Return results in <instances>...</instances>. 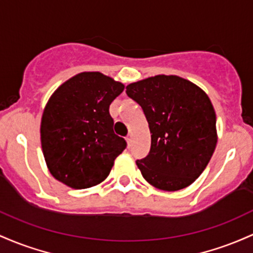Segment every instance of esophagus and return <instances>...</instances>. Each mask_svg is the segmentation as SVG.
<instances>
[{"label":"esophagus","mask_w":253,"mask_h":253,"mask_svg":"<svg viewBox=\"0 0 253 253\" xmlns=\"http://www.w3.org/2000/svg\"><path fill=\"white\" fill-rule=\"evenodd\" d=\"M126 143L129 144V146H130V144H131V141H132V137H131V135H127L126 137Z\"/></svg>","instance_id":"esophagus-1"}]
</instances>
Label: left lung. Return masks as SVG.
I'll use <instances>...</instances> for the list:
<instances>
[{"label": "left lung", "instance_id": "left-lung-1", "mask_svg": "<svg viewBox=\"0 0 253 253\" xmlns=\"http://www.w3.org/2000/svg\"><path fill=\"white\" fill-rule=\"evenodd\" d=\"M126 94L142 107L152 134L149 154L136 161L144 179L165 191L191 185L216 147V115L209 96L175 75L132 82Z\"/></svg>", "mask_w": 253, "mask_h": 253}]
</instances>
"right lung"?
<instances>
[{
  "label": "right lung",
  "instance_id": "obj_1",
  "mask_svg": "<svg viewBox=\"0 0 253 253\" xmlns=\"http://www.w3.org/2000/svg\"><path fill=\"white\" fill-rule=\"evenodd\" d=\"M124 84L99 72H84L50 96L41 123L45 163L53 178L73 189L98 185L110 174L126 142L113 131L109 107Z\"/></svg>",
  "mask_w": 253,
  "mask_h": 253
}]
</instances>
